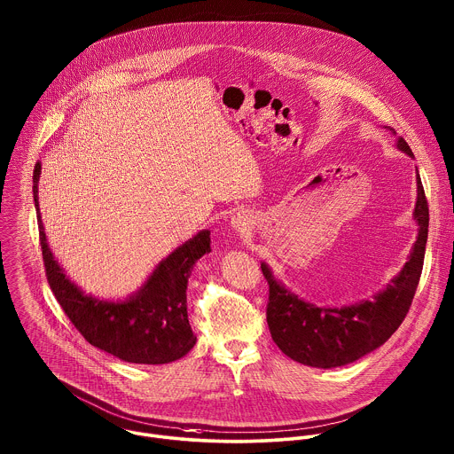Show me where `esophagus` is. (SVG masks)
<instances>
[{
  "label": "esophagus",
  "instance_id": "1",
  "mask_svg": "<svg viewBox=\"0 0 454 454\" xmlns=\"http://www.w3.org/2000/svg\"><path fill=\"white\" fill-rule=\"evenodd\" d=\"M251 224H253V219H251L246 212H239V214L233 215V219H231V226H233L237 231H240V233L249 231Z\"/></svg>",
  "mask_w": 454,
  "mask_h": 454
}]
</instances>
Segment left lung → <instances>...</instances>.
<instances>
[{
  "label": "left lung",
  "mask_w": 454,
  "mask_h": 454,
  "mask_svg": "<svg viewBox=\"0 0 454 454\" xmlns=\"http://www.w3.org/2000/svg\"><path fill=\"white\" fill-rule=\"evenodd\" d=\"M395 134L396 130L391 129ZM398 148L414 157L409 143L400 137ZM414 217L419 235L405 263L384 292L373 301L348 308H317L286 292L265 263L262 272L269 283L267 324L274 343L290 359L315 366H345L384 345L405 320L416 295L428 240V200L418 173V201Z\"/></svg>",
  "instance_id": "1"
}]
</instances>
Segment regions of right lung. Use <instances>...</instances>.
Segmentation results:
<instances>
[{"label": "right lung", "instance_id": "1", "mask_svg": "<svg viewBox=\"0 0 454 454\" xmlns=\"http://www.w3.org/2000/svg\"><path fill=\"white\" fill-rule=\"evenodd\" d=\"M38 176L40 162L33 169V200L47 283L81 336L125 363L166 364L184 357L196 345L187 318V279L194 263L212 251L210 231H200L162 260L129 301H98L70 283L52 258L38 212Z\"/></svg>", "mask_w": 454, "mask_h": 454}]
</instances>
